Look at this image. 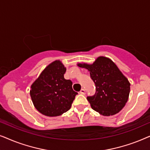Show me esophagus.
<instances>
[{"instance_id":"obj_1","label":"esophagus","mask_w":150,"mask_h":150,"mask_svg":"<svg viewBox=\"0 0 150 150\" xmlns=\"http://www.w3.org/2000/svg\"><path fill=\"white\" fill-rule=\"evenodd\" d=\"M80 93L83 94V95H85V89H81V91H80Z\"/></svg>"}]
</instances>
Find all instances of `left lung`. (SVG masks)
Listing matches in <instances>:
<instances>
[{"mask_svg":"<svg viewBox=\"0 0 150 150\" xmlns=\"http://www.w3.org/2000/svg\"><path fill=\"white\" fill-rule=\"evenodd\" d=\"M89 70L96 85V93L87 99L94 110L104 116L117 113L128 100L130 84L113 61L99 57L93 64L78 63Z\"/></svg>","mask_w":150,"mask_h":150,"instance_id":"left-lung-1","label":"left lung"}]
</instances>
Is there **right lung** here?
<instances>
[{"label": "right lung", "instance_id": "right-lung-1", "mask_svg": "<svg viewBox=\"0 0 150 150\" xmlns=\"http://www.w3.org/2000/svg\"><path fill=\"white\" fill-rule=\"evenodd\" d=\"M65 71L60 61H53L30 87L34 106L44 115L56 117L67 112L78 94L72 89V82L64 79Z\"/></svg>", "mask_w": 150, "mask_h": 150}]
</instances>
